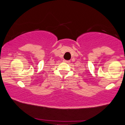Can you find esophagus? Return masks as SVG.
<instances>
[{
  "label": "esophagus",
  "mask_w": 125,
  "mask_h": 125,
  "mask_svg": "<svg viewBox=\"0 0 125 125\" xmlns=\"http://www.w3.org/2000/svg\"><path fill=\"white\" fill-rule=\"evenodd\" d=\"M64 61L65 62H66V63H70V61H69V60H64Z\"/></svg>",
  "instance_id": "34e87169"
}]
</instances>
